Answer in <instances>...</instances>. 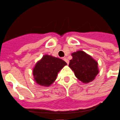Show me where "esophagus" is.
<instances>
[{"label": "esophagus", "instance_id": "34e87169", "mask_svg": "<svg viewBox=\"0 0 120 120\" xmlns=\"http://www.w3.org/2000/svg\"><path fill=\"white\" fill-rule=\"evenodd\" d=\"M63 60H64V61H66V63H67V64H68V63H69V60H68V59H67V58H66V57H64V58H63Z\"/></svg>", "mask_w": 120, "mask_h": 120}]
</instances>
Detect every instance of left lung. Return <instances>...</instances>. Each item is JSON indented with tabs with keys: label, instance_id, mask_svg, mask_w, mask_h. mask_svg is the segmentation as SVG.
<instances>
[{
	"label": "left lung",
	"instance_id": "8db88e82",
	"mask_svg": "<svg viewBox=\"0 0 120 120\" xmlns=\"http://www.w3.org/2000/svg\"><path fill=\"white\" fill-rule=\"evenodd\" d=\"M71 56L73 58L68 66L74 71L75 77L84 83L93 81L99 73L97 61L81 50L71 53Z\"/></svg>",
	"mask_w": 120,
	"mask_h": 120
}]
</instances>
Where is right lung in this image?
<instances>
[{
    "label": "right lung",
    "instance_id": "add662e5",
    "mask_svg": "<svg viewBox=\"0 0 120 120\" xmlns=\"http://www.w3.org/2000/svg\"><path fill=\"white\" fill-rule=\"evenodd\" d=\"M67 65L64 60L50 55H44L33 69L34 80L40 86L49 87L57 79L58 73Z\"/></svg>",
    "mask_w": 120,
    "mask_h": 120
}]
</instances>
